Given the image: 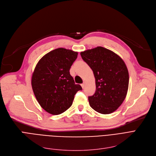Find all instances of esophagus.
Here are the masks:
<instances>
[{"instance_id": "esophagus-1", "label": "esophagus", "mask_w": 156, "mask_h": 156, "mask_svg": "<svg viewBox=\"0 0 156 156\" xmlns=\"http://www.w3.org/2000/svg\"><path fill=\"white\" fill-rule=\"evenodd\" d=\"M81 86H82L83 89H84V87H85V83H83L82 84H81Z\"/></svg>"}]
</instances>
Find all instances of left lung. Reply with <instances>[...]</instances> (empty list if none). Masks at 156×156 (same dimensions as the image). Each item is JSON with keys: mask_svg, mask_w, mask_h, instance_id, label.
<instances>
[{"mask_svg": "<svg viewBox=\"0 0 156 156\" xmlns=\"http://www.w3.org/2000/svg\"><path fill=\"white\" fill-rule=\"evenodd\" d=\"M80 55L95 77L96 91L88 97L91 107L102 114L114 112L127 94L129 73L126 65L119 56L101 46L81 52Z\"/></svg>", "mask_w": 156, "mask_h": 156, "instance_id": "1", "label": "left lung"}]
</instances>
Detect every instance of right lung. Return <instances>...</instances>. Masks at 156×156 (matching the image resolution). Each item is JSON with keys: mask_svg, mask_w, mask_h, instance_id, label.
Instances as JSON below:
<instances>
[{"mask_svg": "<svg viewBox=\"0 0 156 156\" xmlns=\"http://www.w3.org/2000/svg\"><path fill=\"white\" fill-rule=\"evenodd\" d=\"M77 55V52L58 48L44 55L35 66L32 90L39 105L51 114H60L69 108L74 96L82 90L70 74Z\"/></svg>", "mask_w": 156, "mask_h": 156, "instance_id": "add662e5", "label": "right lung"}]
</instances>
